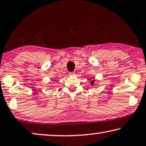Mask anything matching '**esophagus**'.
<instances>
[{"instance_id":"obj_1","label":"esophagus","mask_w":146,"mask_h":146,"mask_svg":"<svg viewBox=\"0 0 146 146\" xmlns=\"http://www.w3.org/2000/svg\"><path fill=\"white\" fill-rule=\"evenodd\" d=\"M69 76H74L75 75V73L73 72H69Z\"/></svg>"}]
</instances>
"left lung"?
I'll return each instance as SVG.
<instances>
[{
    "instance_id": "1",
    "label": "left lung",
    "mask_w": 146,
    "mask_h": 146,
    "mask_svg": "<svg viewBox=\"0 0 146 146\" xmlns=\"http://www.w3.org/2000/svg\"><path fill=\"white\" fill-rule=\"evenodd\" d=\"M95 80H94V79H92V80L90 81L91 85H92V86H93L94 83H95Z\"/></svg>"
}]
</instances>
